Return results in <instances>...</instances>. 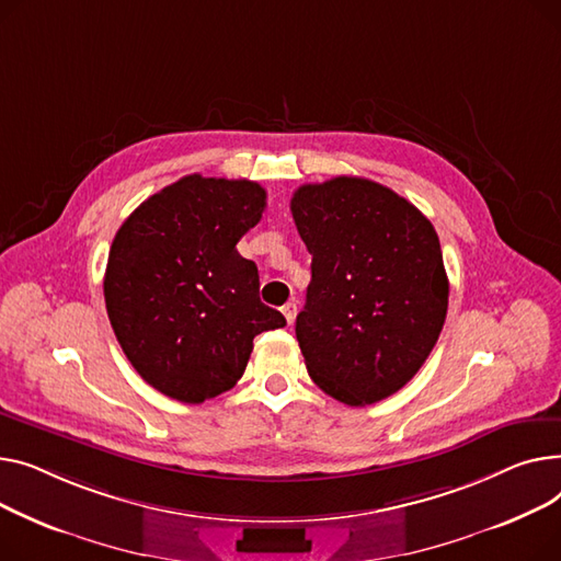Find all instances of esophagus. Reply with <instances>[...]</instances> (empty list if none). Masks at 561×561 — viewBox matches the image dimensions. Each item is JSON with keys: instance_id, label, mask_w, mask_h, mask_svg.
Returning <instances> with one entry per match:
<instances>
[{"instance_id": "esophagus-1", "label": "esophagus", "mask_w": 561, "mask_h": 561, "mask_svg": "<svg viewBox=\"0 0 561 561\" xmlns=\"http://www.w3.org/2000/svg\"><path fill=\"white\" fill-rule=\"evenodd\" d=\"M296 308H299V306H296V301H289V304L283 306V314H285V319H287L289 325H291L294 319H296Z\"/></svg>"}]
</instances>
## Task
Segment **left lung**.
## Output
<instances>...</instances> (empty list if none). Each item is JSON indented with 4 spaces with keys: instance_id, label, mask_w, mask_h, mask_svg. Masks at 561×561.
I'll list each match as a JSON object with an SVG mask.
<instances>
[{
    "instance_id": "8db88e82",
    "label": "left lung",
    "mask_w": 561,
    "mask_h": 561,
    "mask_svg": "<svg viewBox=\"0 0 561 561\" xmlns=\"http://www.w3.org/2000/svg\"><path fill=\"white\" fill-rule=\"evenodd\" d=\"M291 217L312 255L296 340L310 378L346 405L405 387L448 310L437 230L393 190L357 176L301 185Z\"/></svg>"
}]
</instances>
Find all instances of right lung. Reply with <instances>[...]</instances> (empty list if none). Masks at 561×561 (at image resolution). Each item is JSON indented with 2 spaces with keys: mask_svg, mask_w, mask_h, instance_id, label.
<instances>
[{
  "mask_svg": "<svg viewBox=\"0 0 561 561\" xmlns=\"http://www.w3.org/2000/svg\"><path fill=\"white\" fill-rule=\"evenodd\" d=\"M267 206L253 181L190 174L119 226L104 276L115 337L160 393L204 403L233 387L253 337L285 317L260 301L253 260L236 244Z\"/></svg>",
  "mask_w": 561,
  "mask_h": 561,
  "instance_id": "1",
  "label": "right lung"
}]
</instances>
